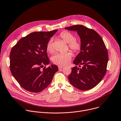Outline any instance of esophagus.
Instances as JSON below:
<instances>
[{"label":"esophagus","instance_id":"obj_1","mask_svg":"<svg viewBox=\"0 0 121 121\" xmlns=\"http://www.w3.org/2000/svg\"><path fill=\"white\" fill-rule=\"evenodd\" d=\"M58 69H60L63 68L64 67V66H62V65H58Z\"/></svg>","mask_w":121,"mask_h":121}]
</instances>
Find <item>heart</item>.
Masks as SVG:
<instances>
[{"label":"heart","instance_id":"heart-1","mask_svg":"<svg viewBox=\"0 0 121 121\" xmlns=\"http://www.w3.org/2000/svg\"><path fill=\"white\" fill-rule=\"evenodd\" d=\"M60 38L68 44L69 48L75 53L79 52L81 49L82 44L79 40L75 38V35L71 32L67 31H63L60 34ZM47 51L49 53L53 52L52 40L48 42L47 45ZM72 54L71 52L65 53H58L55 54L52 58L53 62L61 65H65L68 64L72 58Z\"/></svg>","mask_w":121,"mask_h":121}]
</instances>
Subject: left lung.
Segmentation results:
<instances>
[{"label": "left lung", "mask_w": 121, "mask_h": 121, "mask_svg": "<svg viewBox=\"0 0 121 121\" xmlns=\"http://www.w3.org/2000/svg\"><path fill=\"white\" fill-rule=\"evenodd\" d=\"M77 31L81 39L82 47L73 63L79 65L72 68L68 76L70 83L79 90H90L98 85L106 72L108 55L101 36L95 30L83 25L65 28Z\"/></svg>", "instance_id": "1"}]
</instances>
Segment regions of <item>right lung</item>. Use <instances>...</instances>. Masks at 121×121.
I'll return each mask as SVG.
<instances>
[{"mask_svg":"<svg viewBox=\"0 0 121 121\" xmlns=\"http://www.w3.org/2000/svg\"><path fill=\"white\" fill-rule=\"evenodd\" d=\"M57 31L31 33L21 38L12 48L10 54V71L24 89L32 93L41 92L49 85L58 71L56 65L46 68L50 63L47 45Z\"/></svg>","mask_w":121,"mask_h":121,"instance_id":"obj_1","label":"right lung"}]
</instances>
